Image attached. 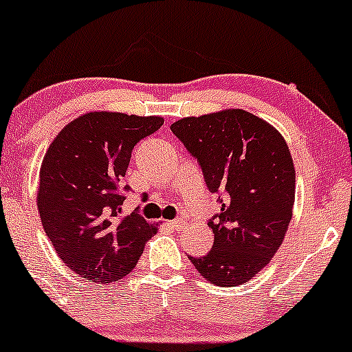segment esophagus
Masks as SVG:
<instances>
[{"mask_svg": "<svg viewBox=\"0 0 352 352\" xmlns=\"http://www.w3.org/2000/svg\"><path fill=\"white\" fill-rule=\"evenodd\" d=\"M168 224H170L172 228H175V230H179V228H182V224H184V219L175 218V219H172V221H168Z\"/></svg>", "mask_w": 352, "mask_h": 352, "instance_id": "1", "label": "esophagus"}]
</instances>
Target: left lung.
Returning <instances> with one entry per match:
<instances>
[{
	"instance_id": "left-lung-1",
	"label": "left lung",
	"mask_w": 352,
	"mask_h": 352,
	"mask_svg": "<svg viewBox=\"0 0 352 352\" xmlns=\"http://www.w3.org/2000/svg\"><path fill=\"white\" fill-rule=\"evenodd\" d=\"M170 129L221 203L208 219L213 248L190 261L211 283L241 285L269 264L289 228L295 201L289 146L277 129L243 109L184 118Z\"/></svg>"
}]
</instances>
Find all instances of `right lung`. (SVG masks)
Wrapping results in <instances>:
<instances>
[{
	"mask_svg": "<svg viewBox=\"0 0 352 352\" xmlns=\"http://www.w3.org/2000/svg\"><path fill=\"white\" fill-rule=\"evenodd\" d=\"M159 116L87 113L67 124L42 160L37 208L55 252L85 280L118 282L135 267L155 228L121 217L122 177L139 141L160 129Z\"/></svg>",
	"mask_w": 352,
	"mask_h": 352,
	"instance_id": "right-lung-1",
	"label": "right lung"
}]
</instances>
